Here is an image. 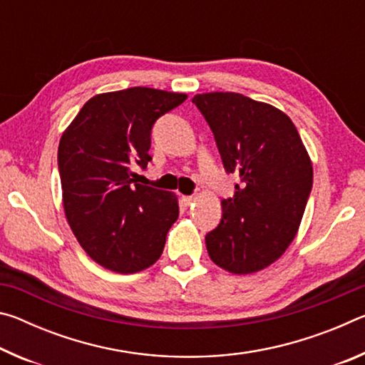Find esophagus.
Listing matches in <instances>:
<instances>
[{"label": "esophagus", "instance_id": "34e87169", "mask_svg": "<svg viewBox=\"0 0 365 365\" xmlns=\"http://www.w3.org/2000/svg\"><path fill=\"white\" fill-rule=\"evenodd\" d=\"M193 201H195L193 196H182V202L185 206H190Z\"/></svg>", "mask_w": 365, "mask_h": 365}]
</instances>
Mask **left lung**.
<instances>
[{
	"instance_id": "left-lung-1",
	"label": "left lung",
	"mask_w": 365,
	"mask_h": 365,
	"mask_svg": "<svg viewBox=\"0 0 365 365\" xmlns=\"http://www.w3.org/2000/svg\"><path fill=\"white\" fill-rule=\"evenodd\" d=\"M214 133L235 195L206 235L209 257L245 275L275 262L298 232L312 190V163L292 119L267 103L228 91L193 98Z\"/></svg>"
}]
</instances>
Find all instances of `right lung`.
I'll return each mask as SVG.
<instances>
[{"label":"right lung","instance_id":"1","mask_svg":"<svg viewBox=\"0 0 365 365\" xmlns=\"http://www.w3.org/2000/svg\"><path fill=\"white\" fill-rule=\"evenodd\" d=\"M185 93L133 86L91 98L59 141L64 211L78 243L117 274L145 270L163 255L178 217L177 196L135 183L151 160V130Z\"/></svg>","mask_w":365,"mask_h":365}]
</instances>
